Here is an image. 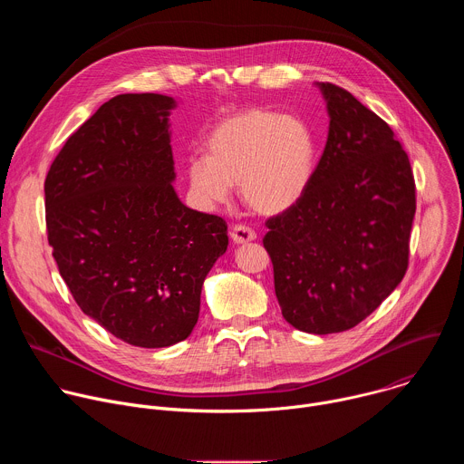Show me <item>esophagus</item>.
Masks as SVG:
<instances>
[{"label": "esophagus", "mask_w": 464, "mask_h": 464, "mask_svg": "<svg viewBox=\"0 0 464 464\" xmlns=\"http://www.w3.org/2000/svg\"><path fill=\"white\" fill-rule=\"evenodd\" d=\"M256 238V233L246 226V224H237L233 229H231V240L235 244H246V242H251Z\"/></svg>", "instance_id": "1"}]
</instances>
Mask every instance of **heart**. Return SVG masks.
Listing matches in <instances>:
<instances>
[{"instance_id":"obj_1","label":"heart","mask_w":464,"mask_h":464,"mask_svg":"<svg viewBox=\"0 0 464 464\" xmlns=\"http://www.w3.org/2000/svg\"><path fill=\"white\" fill-rule=\"evenodd\" d=\"M208 156L187 165L194 194L208 206L227 202L238 183L242 202L258 215L290 209L304 194L315 161L310 128L297 117L251 108L220 121L208 138Z\"/></svg>"}]
</instances>
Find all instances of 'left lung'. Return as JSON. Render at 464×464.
I'll return each mask as SVG.
<instances>
[{"mask_svg": "<svg viewBox=\"0 0 464 464\" xmlns=\"http://www.w3.org/2000/svg\"><path fill=\"white\" fill-rule=\"evenodd\" d=\"M328 140L304 194L262 238L283 317L310 334L343 333L401 285L417 209L410 158L353 93L321 82Z\"/></svg>", "mask_w": 464, "mask_h": 464, "instance_id": "left-lung-1", "label": "left lung"}]
</instances>
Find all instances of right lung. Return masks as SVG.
I'll return each mask as SVG.
<instances>
[{
	"instance_id": "obj_1",
	"label": "right lung",
	"mask_w": 464,
	"mask_h": 464,
	"mask_svg": "<svg viewBox=\"0 0 464 464\" xmlns=\"http://www.w3.org/2000/svg\"><path fill=\"white\" fill-rule=\"evenodd\" d=\"M158 93L104 102L47 172L45 226L58 272L81 310L143 349L183 342L202 285L227 249L222 217L174 192L169 110Z\"/></svg>"
}]
</instances>
